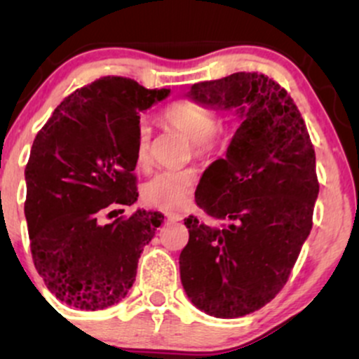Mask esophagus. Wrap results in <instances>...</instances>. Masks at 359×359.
I'll list each match as a JSON object with an SVG mask.
<instances>
[{"mask_svg": "<svg viewBox=\"0 0 359 359\" xmlns=\"http://www.w3.org/2000/svg\"><path fill=\"white\" fill-rule=\"evenodd\" d=\"M165 216L168 221H182L184 219L182 214H179V212H165Z\"/></svg>", "mask_w": 359, "mask_h": 359, "instance_id": "1", "label": "esophagus"}]
</instances>
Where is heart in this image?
Segmentation results:
<instances>
[{"instance_id":"heart-1","label":"heart","mask_w":359,"mask_h":359,"mask_svg":"<svg viewBox=\"0 0 359 359\" xmlns=\"http://www.w3.org/2000/svg\"><path fill=\"white\" fill-rule=\"evenodd\" d=\"M163 123L172 130L179 131L192 143V151L196 156H208L219 150L222 137L217 131V116L211 109L192 101H175L168 104L162 113ZM150 150V130L140 126L135 145V160L140 168L148 165ZM196 172L191 168L185 170H165L151 177L143 187V199L150 205L179 211L191 203Z\"/></svg>"}]
</instances>
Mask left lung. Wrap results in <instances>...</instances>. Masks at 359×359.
<instances>
[{
  "label": "left lung",
  "mask_w": 359,
  "mask_h": 359,
  "mask_svg": "<svg viewBox=\"0 0 359 359\" xmlns=\"http://www.w3.org/2000/svg\"><path fill=\"white\" fill-rule=\"evenodd\" d=\"M187 97L241 118L226 156L205 168L196 191L217 224L189 216L179 258L194 306L236 319L269 304L297 262L319 194L316 151L294 100L263 74L197 82Z\"/></svg>",
  "instance_id": "left-lung-1"
}]
</instances>
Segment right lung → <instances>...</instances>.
Returning a JSON list of instances; mask_svg holds the SVG:
<instances>
[{
  "instance_id": "add662e5",
  "label": "right lung",
  "mask_w": 359,
  "mask_h": 359,
  "mask_svg": "<svg viewBox=\"0 0 359 359\" xmlns=\"http://www.w3.org/2000/svg\"><path fill=\"white\" fill-rule=\"evenodd\" d=\"M168 94L101 77L65 97L36 133L25 168L32 258L67 306L97 311L125 299L143 246L163 222L162 212L142 209L109 224L101 217L137 203L140 113Z\"/></svg>"
}]
</instances>
